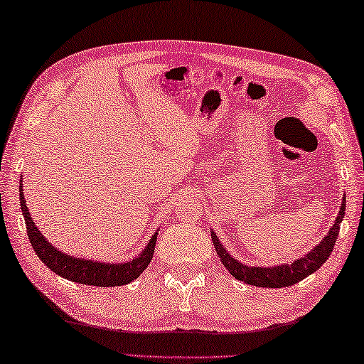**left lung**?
<instances>
[{
  "label": "left lung",
  "instance_id": "1",
  "mask_svg": "<svg viewBox=\"0 0 364 364\" xmlns=\"http://www.w3.org/2000/svg\"><path fill=\"white\" fill-rule=\"evenodd\" d=\"M345 216V195L342 196L341 211L336 221L331 225L327 235H324L316 247L309 250L305 256H300L299 259L291 261L289 264H277V266H252L240 263L234 256L229 255L228 250L219 240L216 232L211 229V240L213 245L216 248V253L221 258L223 264L237 281H242L250 285H256V287H266V289H281V287H290L296 282L303 281V279L311 276L316 272L321 266L326 263L329 258L336 240L338 237V230H341V223Z\"/></svg>",
  "mask_w": 364,
  "mask_h": 364
}]
</instances>
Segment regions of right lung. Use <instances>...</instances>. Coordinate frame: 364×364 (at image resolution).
<instances>
[{
    "label": "right lung",
    "mask_w": 364,
    "mask_h": 364,
    "mask_svg": "<svg viewBox=\"0 0 364 364\" xmlns=\"http://www.w3.org/2000/svg\"><path fill=\"white\" fill-rule=\"evenodd\" d=\"M22 178L23 177H21L19 203L23 221H26L28 240H31L33 252L37 253L41 263L46 264L58 276L68 279L70 282L95 285V287H119V285H126L135 281L150 264L154 247H156L158 232H154L146 247L134 259L124 261V263H106V261L77 258V256L63 253L59 248L53 247L51 242L46 240L32 221L31 211H28L26 198H23Z\"/></svg>",
    "instance_id": "1"
}]
</instances>
